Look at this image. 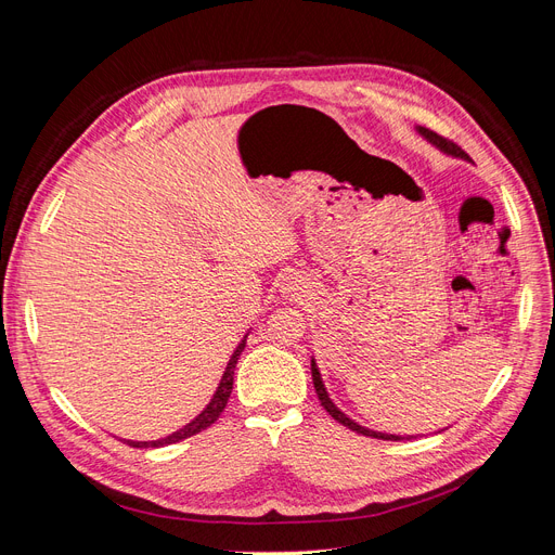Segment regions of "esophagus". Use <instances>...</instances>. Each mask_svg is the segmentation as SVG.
Listing matches in <instances>:
<instances>
[{
  "label": "esophagus",
  "mask_w": 555,
  "mask_h": 555,
  "mask_svg": "<svg viewBox=\"0 0 555 555\" xmlns=\"http://www.w3.org/2000/svg\"><path fill=\"white\" fill-rule=\"evenodd\" d=\"M301 287H304V283H301V279H297V276H287V281H285V285H283V289H285L287 295H289V293L299 295Z\"/></svg>",
  "instance_id": "esophagus-1"
}]
</instances>
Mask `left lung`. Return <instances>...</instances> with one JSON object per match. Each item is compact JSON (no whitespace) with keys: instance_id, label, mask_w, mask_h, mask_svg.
Wrapping results in <instances>:
<instances>
[{"instance_id":"8db88e82","label":"left lung","mask_w":555,"mask_h":555,"mask_svg":"<svg viewBox=\"0 0 555 555\" xmlns=\"http://www.w3.org/2000/svg\"><path fill=\"white\" fill-rule=\"evenodd\" d=\"M418 132L427 139V141H431L436 149H441L446 155H452V157H461V159H470L468 155H465L463 151H461V145H456L454 141H450V139H446V137H441V134H436V132H431V130H427V128H418ZM310 371H312V383H314V391H317V398H319V402H322V406L324 410L337 421V423H341L344 427H348V429H353V431H358V434H362V436H373V439H383V441H402V439H412V436H396V434H383V431H373V429H366V427H362V425H358L356 421H351L348 418L344 412H339L337 406L333 404V400L328 398V393H326V387H324V383H322V375H319V369H317V364H314V360H312V366H310Z\"/></svg>"}]
</instances>
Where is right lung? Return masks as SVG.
<instances>
[{"label":"right lung","mask_w":555,"mask_h":555,"mask_svg":"<svg viewBox=\"0 0 555 555\" xmlns=\"http://www.w3.org/2000/svg\"><path fill=\"white\" fill-rule=\"evenodd\" d=\"M245 344H247V335H245L243 341L236 346V351H233V356H231V360H229V364H227V369H224V373H222V380H220V385H218V389H216L211 402H209L207 406H204L202 414H197V416H195L189 425H184L182 429H178V431H172L170 436H166V439H159V441H126V443L132 446V448H162V446H170V443L184 441V439H189V436H193V434H197V431H202V429L211 427V425L218 421V416L224 412L227 400H229L231 389H233V371H236V364H238V358H241V353H243Z\"/></svg>","instance_id":"1"}]
</instances>
